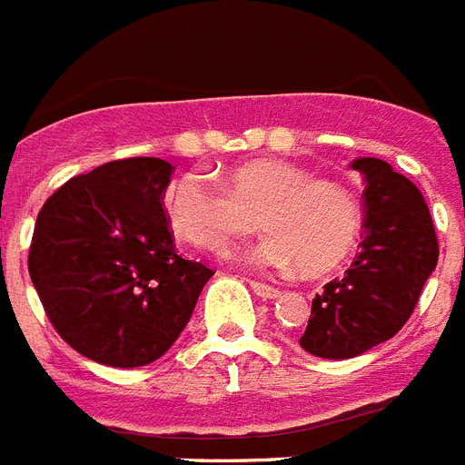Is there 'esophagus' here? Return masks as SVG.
I'll list each match as a JSON object with an SVG mask.
<instances>
[{"instance_id": "esophagus-1", "label": "esophagus", "mask_w": 465, "mask_h": 465, "mask_svg": "<svg viewBox=\"0 0 465 465\" xmlns=\"http://www.w3.org/2000/svg\"><path fill=\"white\" fill-rule=\"evenodd\" d=\"M252 291L262 297V300H276V297L281 295V291H278V288H273V285H266V283H259V281H252Z\"/></svg>"}]
</instances>
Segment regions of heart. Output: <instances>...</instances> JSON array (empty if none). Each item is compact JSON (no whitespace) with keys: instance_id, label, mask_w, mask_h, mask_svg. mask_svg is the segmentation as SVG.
Wrapping results in <instances>:
<instances>
[{"instance_id":"heart-1","label":"heart","mask_w":465,"mask_h":465,"mask_svg":"<svg viewBox=\"0 0 465 465\" xmlns=\"http://www.w3.org/2000/svg\"><path fill=\"white\" fill-rule=\"evenodd\" d=\"M170 228L203 252L221 254L259 228L269 235L247 254L266 271L317 276L343 262L360 232V203L351 189L317 180L288 161H250L228 170L223 189L187 173L165 189Z\"/></svg>"}]
</instances>
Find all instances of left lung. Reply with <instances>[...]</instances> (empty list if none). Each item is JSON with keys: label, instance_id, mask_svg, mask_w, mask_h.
Wrapping results in <instances>:
<instances>
[{"label": "left lung", "instance_id": "8db88e82", "mask_svg": "<svg viewBox=\"0 0 465 465\" xmlns=\"http://www.w3.org/2000/svg\"><path fill=\"white\" fill-rule=\"evenodd\" d=\"M365 177V221L355 262L312 300L304 351L326 360L362 355L401 331L437 266L440 244L425 196L380 158L351 163Z\"/></svg>", "mask_w": 465, "mask_h": 465}]
</instances>
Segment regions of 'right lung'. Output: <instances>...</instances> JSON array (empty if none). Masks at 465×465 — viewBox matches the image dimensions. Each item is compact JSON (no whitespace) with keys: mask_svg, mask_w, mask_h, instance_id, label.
<instances>
[{"mask_svg":"<svg viewBox=\"0 0 465 465\" xmlns=\"http://www.w3.org/2000/svg\"><path fill=\"white\" fill-rule=\"evenodd\" d=\"M173 165L124 158L76 174L40 209L28 271L45 314L84 358L143 367L165 355L213 276L174 250Z\"/></svg>","mask_w":465,"mask_h":465,"instance_id":"right-lung-1","label":"right lung"}]
</instances>
